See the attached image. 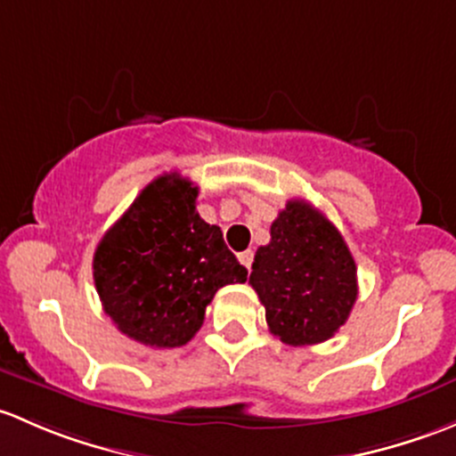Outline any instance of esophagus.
<instances>
[{
  "label": "esophagus",
  "mask_w": 456,
  "mask_h": 456,
  "mask_svg": "<svg viewBox=\"0 0 456 456\" xmlns=\"http://www.w3.org/2000/svg\"><path fill=\"white\" fill-rule=\"evenodd\" d=\"M239 261H241V265H243V267H248V270H250V267H252V261H255V252H252V250L241 252V255H239Z\"/></svg>",
  "instance_id": "34e87169"
}]
</instances>
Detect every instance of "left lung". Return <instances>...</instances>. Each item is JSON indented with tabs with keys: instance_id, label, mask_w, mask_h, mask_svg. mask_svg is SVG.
Returning a JSON list of instances; mask_svg holds the SVG:
<instances>
[{
	"instance_id": "1",
	"label": "left lung",
	"mask_w": 456,
	"mask_h": 456,
	"mask_svg": "<svg viewBox=\"0 0 456 456\" xmlns=\"http://www.w3.org/2000/svg\"><path fill=\"white\" fill-rule=\"evenodd\" d=\"M255 255L250 285L270 331L285 345L325 342L358 298L355 261L330 219L303 200L288 201Z\"/></svg>"
}]
</instances>
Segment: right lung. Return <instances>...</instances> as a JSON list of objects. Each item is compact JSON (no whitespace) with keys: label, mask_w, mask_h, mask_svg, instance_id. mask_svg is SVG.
Listing matches in <instances>:
<instances>
[{"label":"right lung","mask_w":456,"mask_h":456,"mask_svg":"<svg viewBox=\"0 0 456 456\" xmlns=\"http://www.w3.org/2000/svg\"><path fill=\"white\" fill-rule=\"evenodd\" d=\"M197 195L193 182L164 173L144 186L94 252L102 309L140 345H186L217 289L248 279L222 228L195 210Z\"/></svg>","instance_id":"1"}]
</instances>
